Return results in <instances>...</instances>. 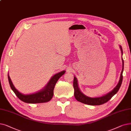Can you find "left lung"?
Instances as JSON below:
<instances>
[{"instance_id":"obj_1","label":"left lung","mask_w":131,"mask_h":131,"mask_svg":"<svg viewBox=\"0 0 131 131\" xmlns=\"http://www.w3.org/2000/svg\"><path fill=\"white\" fill-rule=\"evenodd\" d=\"M120 48L122 51V53L123 54V49L122 47L120 45ZM122 61H123V69L122 71L121 74V77L120 80H119V82L117 84L116 87L113 89L111 92L107 94L106 95L101 96V97H95L92 98L88 97L85 95H84L80 90L78 86V80L76 78V77H74V80H73V87L74 89V96L75 99L81 102L82 103L91 105H99L103 104L104 103H105L106 102L109 101L113 96H114L119 90V88H120L121 84L123 81V72L124 70V60L122 58Z\"/></svg>"}]
</instances>
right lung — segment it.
I'll list each match as a JSON object with an SVG mask.
<instances>
[{"label": "right lung", "instance_id": "add662e5", "mask_svg": "<svg viewBox=\"0 0 131 131\" xmlns=\"http://www.w3.org/2000/svg\"><path fill=\"white\" fill-rule=\"evenodd\" d=\"M65 73V71H63L57 73L50 79V80L44 89L36 93L29 95H25L19 92L14 86L8 74V79L11 89L20 100L27 103H40L49 102L51 100L53 95V90L55 85L58 79Z\"/></svg>", "mask_w": 131, "mask_h": 131}]
</instances>
